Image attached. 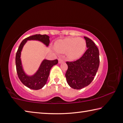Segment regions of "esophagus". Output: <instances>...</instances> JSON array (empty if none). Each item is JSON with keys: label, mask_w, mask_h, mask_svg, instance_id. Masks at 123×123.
I'll return each instance as SVG.
<instances>
[{"label": "esophagus", "mask_w": 123, "mask_h": 123, "mask_svg": "<svg viewBox=\"0 0 123 123\" xmlns=\"http://www.w3.org/2000/svg\"><path fill=\"white\" fill-rule=\"evenodd\" d=\"M63 60L61 58H59V63H63Z\"/></svg>", "instance_id": "esophagus-1"}]
</instances>
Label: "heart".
Instances as JSON below:
<instances>
[{
  "instance_id": "heart-1",
  "label": "heart",
  "mask_w": 123,
  "mask_h": 123,
  "mask_svg": "<svg viewBox=\"0 0 123 123\" xmlns=\"http://www.w3.org/2000/svg\"><path fill=\"white\" fill-rule=\"evenodd\" d=\"M56 50L66 53L70 60H76L82 56L86 48V42L81 37L66 38L56 42L54 44Z\"/></svg>"
}]
</instances>
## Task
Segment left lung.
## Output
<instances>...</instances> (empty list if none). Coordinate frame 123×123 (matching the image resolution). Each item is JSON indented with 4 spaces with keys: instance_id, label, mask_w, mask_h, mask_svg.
Returning <instances> with one entry per match:
<instances>
[{
    "instance_id": "left-lung-1",
    "label": "left lung",
    "mask_w": 123,
    "mask_h": 123,
    "mask_svg": "<svg viewBox=\"0 0 123 123\" xmlns=\"http://www.w3.org/2000/svg\"><path fill=\"white\" fill-rule=\"evenodd\" d=\"M87 49L80 59L75 61H67L68 69L66 78L72 88L80 89L91 84L99 66V52L92 40L84 37Z\"/></svg>"
}]
</instances>
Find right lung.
Returning a JSON list of instances; mask_svg holds the SVG:
<instances>
[{
    "instance_id": "add662e5",
    "label": "right lung",
    "mask_w": 123,
    "mask_h": 123,
    "mask_svg": "<svg viewBox=\"0 0 123 123\" xmlns=\"http://www.w3.org/2000/svg\"><path fill=\"white\" fill-rule=\"evenodd\" d=\"M28 40H37L48 46L50 43L49 37L47 35L36 34L25 38L19 45L16 55V70L18 78L23 84L28 88L38 90L42 88L46 84L49 75L50 70L53 66L57 64L58 60H44L42 62L38 70L32 76H28L25 73L22 68L20 54L23 47Z\"/></svg>"
}]
</instances>
